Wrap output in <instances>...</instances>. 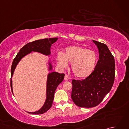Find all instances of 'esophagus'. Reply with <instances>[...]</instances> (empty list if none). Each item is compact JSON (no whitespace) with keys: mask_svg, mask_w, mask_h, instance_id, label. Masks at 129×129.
<instances>
[{"mask_svg":"<svg viewBox=\"0 0 129 129\" xmlns=\"http://www.w3.org/2000/svg\"><path fill=\"white\" fill-rule=\"evenodd\" d=\"M70 79V78L69 77V76H68V75H65V77H64V80H65V81H68V80H69Z\"/></svg>","mask_w":129,"mask_h":129,"instance_id":"esophagus-1","label":"esophagus"}]
</instances>
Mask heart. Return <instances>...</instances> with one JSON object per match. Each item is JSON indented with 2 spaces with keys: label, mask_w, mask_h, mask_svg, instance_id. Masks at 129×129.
Wrapping results in <instances>:
<instances>
[{
  "label": "heart",
  "mask_w": 129,
  "mask_h": 129,
  "mask_svg": "<svg viewBox=\"0 0 129 129\" xmlns=\"http://www.w3.org/2000/svg\"><path fill=\"white\" fill-rule=\"evenodd\" d=\"M57 61L59 66L63 69L68 68V62L72 63L71 68L76 77L85 78L95 69L96 55L91 50L79 46H72L67 48L64 54H57Z\"/></svg>",
  "instance_id": "obj_1"
}]
</instances>
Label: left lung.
<instances>
[{
    "label": "left lung",
    "mask_w": 129,
    "mask_h": 129,
    "mask_svg": "<svg viewBox=\"0 0 129 129\" xmlns=\"http://www.w3.org/2000/svg\"><path fill=\"white\" fill-rule=\"evenodd\" d=\"M99 50V59L92 73L82 80H72V99L78 106L93 108L103 101L113 85L115 64L105 44L92 40Z\"/></svg>",
    "instance_id": "obj_1"
}]
</instances>
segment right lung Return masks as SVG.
<instances>
[{"instance_id":"1","label":"right lung","mask_w":129,"mask_h":129,"mask_svg":"<svg viewBox=\"0 0 129 129\" xmlns=\"http://www.w3.org/2000/svg\"><path fill=\"white\" fill-rule=\"evenodd\" d=\"M57 39L58 38H54L35 40L33 42L26 44L19 50V53L13 60L12 68H11L10 86L13 94L12 77L16 65H18L21 59L32 52H38V53L46 56L50 55L51 46L53 44L56 42ZM48 65L49 71L51 72L53 70V66H52L50 59L49 60ZM64 74H60L56 72H51L48 74L47 81H46V97L44 104L39 110L34 112H28V113L32 114H42L47 111L51 108L53 102L55 91L57 86L62 81L64 78Z\"/></svg>"}]
</instances>
